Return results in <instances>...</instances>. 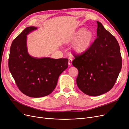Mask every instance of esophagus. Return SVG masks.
<instances>
[{
    "mask_svg": "<svg viewBox=\"0 0 129 129\" xmlns=\"http://www.w3.org/2000/svg\"><path fill=\"white\" fill-rule=\"evenodd\" d=\"M68 64L69 66H72V59L70 57L68 58Z\"/></svg>",
    "mask_w": 129,
    "mask_h": 129,
    "instance_id": "esophagus-1",
    "label": "esophagus"
}]
</instances>
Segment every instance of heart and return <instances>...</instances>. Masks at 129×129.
Masks as SVG:
<instances>
[{
  "label": "heart",
  "mask_w": 129,
  "mask_h": 129,
  "mask_svg": "<svg viewBox=\"0 0 129 129\" xmlns=\"http://www.w3.org/2000/svg\"><path fill=\"white\" fill-rule=\"evenodd\" d=\"M94 34L90 30L81 28L68 37L66 42L72 44V49L76 54H81L87 52L91 46Z\"/></svg>",
  "instance_id": "b5f03b06"
}]
</instances>
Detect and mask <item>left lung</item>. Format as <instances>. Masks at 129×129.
I'll list each match as a JSON object with an SVG mask.
<instances>
[{
  "instance_id": "8db88e82",
  "label": "left lung",
  "mask_w": 129,
  "mask_h": 129,
  "mask_svg": "<svg viewBox=\"0 0 129 129\" xmlns=\"http://www.w3.org/2000/svg\"><path fill=\"white\" fill-rule=\"evenodd\" d=\"M97 38L89 49L80 55H74L72 64L79 74L78 87L85 94L102 95L114 85L122 68V56L118 41L97 21Z\"/></svg>"
}]
</instances>
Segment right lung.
<instances>
[{"instance_id":"right-lung-1","label":"right lung","mask_w":129,"mask_h":129,"mask_svg":"<svg viewBox=\"0 0 129 129\" xmlns=\"http://www.w3.org/2000/svg\"><path fill=\"white\" fill-rule=\"evenodd\" d=\"M26 28L13 41L10 50L9 68L19 90L31 97L47 96L55 88L60 74L68 67V58H37L27 51V36L37 29Z\"/></svg>"}]
</instances>
